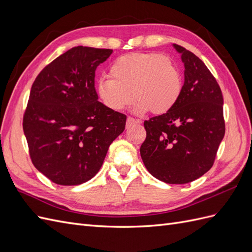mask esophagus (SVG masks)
<instances>
[{"label":"esophagus","mask_w":252,"mask_h":252,"mask_svg":"<svg viewBox=\"0 0 252 252\" xmlns=\"http://www.w3.org/2000/svg\"><path fill=\"white\" fill-rule=\"evenodd\" d=\"M138 123V124H141L142 121L139 120V119H134V118H131V117H128L127 118V121H126V126L127 127H130L131 125Z\"/></svg>","instance_id":"esophagus-1"}]
</instances>
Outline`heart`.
<instances>
[{
	"label": "heart",
	"instance_id": "1",
	"mask_svg": "<svg viewBox=\"0 0 252 252\" xmlns=\"http://www.w3.org/2000/svg\"><path fill=\"white\" fill-rule=\"evenodd\" d=\"M109 77L96 83V94L106 107L120 111L138 98L135 110L162 114L177 105L182 77L172 61L159 53L135 52L111 64Z\"/></svg>",
	"mask_w": 252,
	"mask_h": 252
}]
</instances>
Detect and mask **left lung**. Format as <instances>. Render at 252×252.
Returning a JSON list of instances; mask_svg holds the SVG:
<instances>
[{
    "instance_id": "8db88e82",
    "label": "left lung",
    "mask_w": 252,
    "mask_h": 252,
    "mask_svg": "<svg viewBox=\"0 0 252 252\" xmlns=\"http://www.w3.org/2000/svg\"><path fill=\"white\" fill-rule=\"evenodd\" d=\"M185 81L177 105L144 122L140 152L147 170L168 184L199 179L215 163L225 134L223 94L201 59L180 45Z\"/></svg>"
}]
</instances>
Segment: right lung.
Returning a JSON list of instances; mask_svg holds the SVG:
<instances>
[{"instance_id": "1", "label": "right lung", "mask_w": 252, "mask_h": 252, "mask_svg": "<svg viewBox=\"0 0 252 252\" xmlns=\"http://www.w3.org/2000/svg\"><path fill=\"white\" fill-rule=\"evenodd\" d=\"M111 49L78 46L37 74L23 117L35 168L58 185H80L100 170L126 116L97 101L96 67Z\"/></svg>"}]
</instances>
